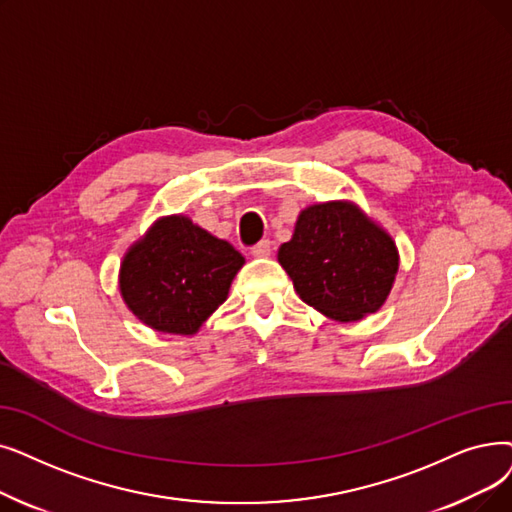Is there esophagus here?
<instances>
[{
    "instance_id": "1",
    "label": "esophagus",
    "mask_w": 512,
    "mask_h": 512,
    "mask_svg": "<svg viewBox=\"0 0 512 512\" xmlns=\"http://www.w3.org/2000/svg\"><path fill=\"white\" fill-rule=\"evenodd\" d=\"M251 253H253V257H268V255L272 253V242H270V240L257 242L255 247L251 249Z\"/></svg>"
}]
</instances>
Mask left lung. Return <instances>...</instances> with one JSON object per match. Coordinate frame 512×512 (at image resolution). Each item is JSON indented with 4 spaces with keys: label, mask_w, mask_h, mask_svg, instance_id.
Segmentation results:
<instances>
[{
    "label": "left lung",
    "mask_w": 512,
    "mask_h": 512,
    "mask_svg": "<svg viewBox=\"0 0 512 512\" xmlns=\"http://www.w3.org/2000/svg\"><path fill=\"white\" fill-rule=\"evenodd\" d=\"M278 261L299 297L339 322L374 314L385 303L399 265L391 236L351 203L301 211Z\"/></svg>",
    "instance_id": "1"
}]
</instances>
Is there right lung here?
<instances>
[{
	"label": "right lung",
	"instance_id": "right-lung-1",
	"mask_svg": "<svg viewBox=\"0 0 512 512\" xmlns=\"http://www.w3.org/2000/svg\"><path fill=\"white\" fill-rule=\"evenodd\" d=\"M244 257L184 215L159 219L123 259L119 286L146 326L194 335L226 301Z\"/></svg>",
	"mask_w": 512,
	"mask_h": 512
}]
</instances>
